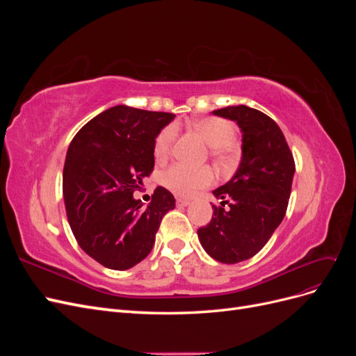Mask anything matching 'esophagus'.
Listing matches in <instances>:
<instances>
[{"mask_svg": "<svg viewBox=\"0 0 356 356\" xmlns=\"http://www.w3.org/2000/svg\"><path fill=\"white\" fill-rule=\"evenodd\" d=\"M177 204H178V207H188L190 200L188 199H182V197H177Z\"/></svg>", "mask_w": 356, "mask_h": 356, "instance_id": "1", "label": "esophagus"}]
</instances>
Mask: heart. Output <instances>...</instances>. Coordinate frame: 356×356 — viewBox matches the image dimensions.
<instances>
[{
  "label": "heart",
  "instance_id": "b5f03b06",
  "mask_svg": "<svg viewBox=\"0 0 356 356\" xmlns=\"http://www.w3.org/2000/svg\"><path fill=\"white\" fill-rule=\"evenodd\" d=\"M195 131L203 138V141L212 148V156L220 161L232 159V144L236 136L234 126L222 118L207 117L199 118L193 123ZM178 135L175 124H168L159 132L154 141V157L165 160ZM213 181V174L209 168H190L186 165H174L161 174V184L178 196H191L200 188L208 187Z\"/></svg>",
  "mask_w": 356,
  "mask_h": 356
}]
</instances>
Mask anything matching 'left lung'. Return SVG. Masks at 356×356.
I'll return each instance as SVG.
<instances>
[{
	"label": "left lung",
	"instance_id": "left-lung-1",
	"mask_svg": "<svg viewBox=\"0 0 356 356\" xmlns=\"http://www.w3.org/2000/svg\"><path fill=\"white\" fill-rule=\"evenodd\" d=\"M212 114L239 126L242 157L234 175L212 191L221 207L212 204V220L197 236L213 260L236 264L260 251L282 222L296 165L281 127L264 113L238 105Z\"/></svg>",
	"mask_w": 356,
	"mask_h": 356
}]
</instances>
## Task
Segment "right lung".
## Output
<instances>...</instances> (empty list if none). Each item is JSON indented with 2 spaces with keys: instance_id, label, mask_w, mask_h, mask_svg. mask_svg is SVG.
<instances>
[{
  "instance_id": "obj_1",
  "label": "right lung",
  "mask_w": 356,
  "mask_h": 356,
  "mask_svg": "<svg viewBox=\"0 0 356 356\" xmlns=\"http://www.w3.org/2000/svg\"><path fill=\"white\" fill-rule=\"evenodd\" d=\"M175 115L115 105L86 123L63 166V200L81 250L106 268L127 270L153 250L175 197L157 187L147 207L134 197L154 168V141Z\"/></svg>"
}]
</instances>
